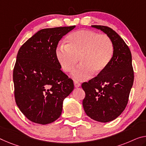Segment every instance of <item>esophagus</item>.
I'll return each instance as SVG.
<instances>
[{"mask_svg": "<svg viewBox=\"0 0 146 146\" xmlns=\"http://www.w3.org/2000/svg\"><path fill=\"white\" fill-rule=\"evenodd\" d=\"M74 87H76V88H78V87H80V86H81V84H80V83L76 82V81H74Z\"/></svg>", "mask_w": 146, "mask_h": 146, "instance_id": "34e87169", "label": "esophagus"}]
</instances>
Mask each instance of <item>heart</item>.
I'll return each mask as SVG.
<instances>
[{
  "label": "heart",
  "instance_id": "b5f03b06",
  "mask_svg": "<svg viewBox=\"0 0 146 146\" xmlns=\"http://www.w3.org/2000/svg\"><path fill=\"white\" fill-rule=\"evenodd\" d=\"M113 53V44L107 35L80 30L67 37L66 45L58 46L55 57L66 73L72 71L79 59L81 64L74 70L72 76L75 80L84 81L89 79L93 72L98 74L106 70Z\"/></svg>",
  "mask_w": 146,
  "mask_h": 146
}]
</instances>
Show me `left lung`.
I'll use <instances>...</instances> for the list:
<instances>
[{
  "label": "left lung",
  "mask_w": 146,
  "mask_h": 146,
  "mask_svg": "<svg viewBox=\"0 0 146 146\" xmlns=\"http://www.w3.org/2000/svg\"><path fill=\"white\" fill-rule=\"evenodd\" d=\"M91 27L110 38L114 53L106 70L82 84L86 93L83 106L92 119L107 123L119 116L127 106L134 82L132 55L124 40L113 29L102 25Z\"/></svg>",
  "instance_id": "obj_1"
}]
</instances>
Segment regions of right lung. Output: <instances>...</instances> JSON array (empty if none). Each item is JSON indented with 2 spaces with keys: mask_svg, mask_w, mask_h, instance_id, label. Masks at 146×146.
<instances>
[{
  "mask_svg": "<svg viewBox=\"0 0 146 146\" xmlns=\"http://www.w3.org/2000/svg\"><path fill=\"white\" fill-rule=\"evenodd\" d=\"M75 27L42 29L19 48L13 72L15 100L32 122L46 125L57 120L64 99L73 91V81L60 70L55 50Z\"/></svg>",
  "mask_w": 146,
  "mask_h": 146,
  "instance_id": "1",
  "label": "right lung"
}]
</instances>
